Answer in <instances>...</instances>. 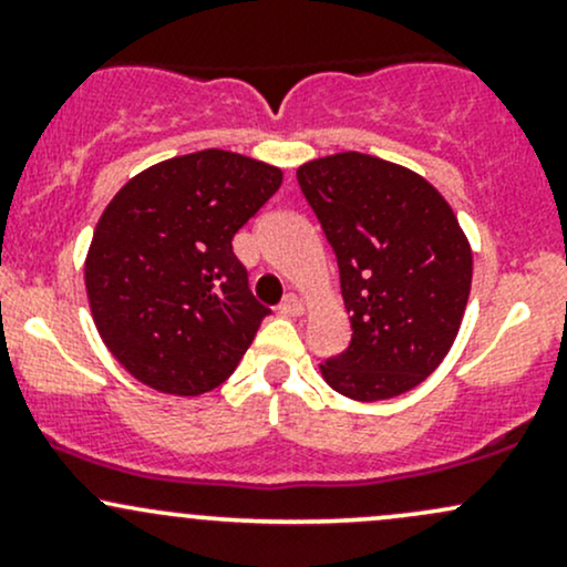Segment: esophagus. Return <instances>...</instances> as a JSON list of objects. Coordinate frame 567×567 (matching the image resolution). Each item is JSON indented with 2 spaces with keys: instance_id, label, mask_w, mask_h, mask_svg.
Returning a JSON list of instances; mask_svg holds the SVG:
<instances>
[{
  "instance_id": "1",
  "label": "esophagus",
  "mask_w": 567,
  "mask_h": 567,
  "mask_svg": "<svg viewBox=\"0 0 567 567\" xmlns=\"http://www.w3.org/2000/svg\"><path fill=\"white\" fill-rule=\"evenodd\" d=\"M277 309H279V315H285V317H298L303 311V303H301V298L288 292V296L282 298V303L277 306Z\"/></svg>"
}]
</instances>
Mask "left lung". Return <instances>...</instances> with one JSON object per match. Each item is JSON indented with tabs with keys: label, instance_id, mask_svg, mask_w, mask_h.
<instances>
[{
	"label": "left lung",
	"instance_id": "1",
	"mask_svg": "<svg viewBox=\"0 0 567 567\" xmlns=\"http://www.w3.org/2000/svg\"><path fill=\"white\" fill-rule=\"evenodd\" d=\"M341 275L351 341L320 365L338 394L389 400L445 360L472 288V250L451 205L408 167L343 152L296 173Z\"/></svg>",
	"mask_w": 567,
	"mask_h": 567
}]
</instances>
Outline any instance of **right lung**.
Listing matches in <instances>:
<instances>
[{
  "label": "right lung",
  "mask_w": 567,
  "mask_h": 567,
  "mask_svg": "<svg viewBox=\"0 0 567 567\" xmlns=\"http://www.w3.org/2000/svg\"><path fill=\"white\" fill-rule=\"evenodd\" d=\"M279 184V167L205 148L148 167L109 202L84 285L97 333L127 373L181 396L229 379L271 315L231 239Z\"/></svg>",
  "instance_id": "1"
}]
</instances>
